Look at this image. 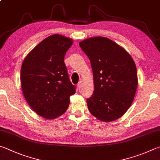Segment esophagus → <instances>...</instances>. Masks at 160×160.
<instances>
[{
    "mask_svg": "<svg viewBox=\"0 0 160 160\" xmlns=\"http://www.w3.org/2000/svg\"><path fill=\"white\" fill-rule=\"evenodd\" d=\"M82 87V81H80L79 83L78 84V88L79 89H81Z\"/></svg>",
    "mask_w": 160,
    "mask_h": 160,
    "instance_id": "esophagus-1",
    "label": "esophagus"
}]
</instances>
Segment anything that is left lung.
Masks as SVG:
<instances>
[{
	"mask_svg": "<svg viewBox=\"0 0 160 160\" xmlns=\"http://www.w3.org/2000/svg\"><path fill=\"white\" fill-rule=\"evenodd\" d=\"M79 45L89 59L94 76V91L87 99L89 112L101 121L117 120L132 105L137 89L134 62L107 38H91Z\"/></svg>",
	"mask_w": 160,
	"mask_h": 160,
	"instance_id": "left-lung-1",
	"label": "left lung"
}]
</instances>
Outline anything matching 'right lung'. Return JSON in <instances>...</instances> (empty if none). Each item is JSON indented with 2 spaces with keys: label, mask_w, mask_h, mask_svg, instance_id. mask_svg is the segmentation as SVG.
<instances>
[{
  "label": "right lung",
  "mask_w": 160,
  "mask_h": 160,
  "mask_svg": "<svg viewBox=\"0 0 160 160\" xmlns=\"http://www.w3.org/2000/svg\"><path fill=\"white\" fill-rule=\"evenodd\" d=\"M72 40L58 34L40 42L25 58L21 68L22 88L28 105L46 119L62 115L75 93L64 56Z\"/></svg>",
  "instance_id": "obj_1"
}]
</instances>
